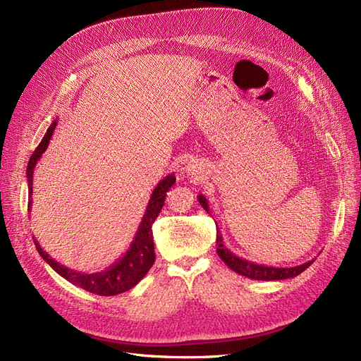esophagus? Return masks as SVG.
I'll return each mask as SVG.
<instances>
[{
    "label": "esophagus",
    "instance_id": "esophagus-1",
    "mask_svg": "<svg viewBox=\"0 0 361 361\" xmlns=\"http://www.w3.org/2000/svg\"><path fill=\"white\" fill-rule=\"evenodd\" d=\"M187 173H188V176H191V178H200V174H202V167H199V164H188L187 166Z\"/></svg>",
    "mask_w": 361,
    "mask_h": 361
}]
</instances>
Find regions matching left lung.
Returning <instances> with one entry per match:
<instances>
[{"label": "left lung", "instance_id": "left-lung-1", "mask_svg": "<svg viewBox=\"0 0 361 361\" xmlns=\"http://www.w3.org/2000/svg\"><path fill=\"white\" fill-rule=\"evenodd\" d=\"M199 203L202 204L203 209L209 214V204H207V200L203 194L199 195ZM216 253L218 256L221 257V260L224 264L231 268L232 271L238 272V274L245 276L248 279L253 280H265V281H271V280H285V279H292L297 277L298 274L304 269H307L313 260L305 262L302 265L298 267H292V268H276V267H267V265H259L255 264V262H250L247 259L239 257L236 255H233L231 250H228L224 244H223V236L220 233V231L216 228Z\"/></svg>", "mask_w": 361, "mask_h": 361}]
</instances>
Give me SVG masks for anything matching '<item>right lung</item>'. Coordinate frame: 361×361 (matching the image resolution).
<instances>
[{
	"label": "right lung",
	"instance_id": "right-lung-1",
	"mask_svg": "<svg viewBox=\"0 0 361 361\" xmlns=\"http://www.w3.org/2000/svg\"><path fill=\"white\" fill-rule=\"evenodd\" d=\"M56 126H57V120H54L51 126L48 128L47 134L43 135L37 149L32 152V155L28 161L27 180H28V194H30V209H31V194H32V173H35L36 164L43 155V152L48 149L49 140L52 137V133L54 129H56ZM174 182H176V178H174V174L171 173L157 185V188L150 195L149 204L146 207L143 220H141L138 226L134 241L130 243V247L128 248L126 253L110 268H106L101 272H93V274H84V272L69 269L68 267H64L59 264V262L54 260L47 251H43L39 243L35 239L39 255L63 279H66L68 281L73 283L75 286H80L92 293L102 295V297H111V295L123 293L129 289H133L137 283L147 274L149 269L155 262V247H154V233H152V224L155 223L157 216L159 215L164 202H166L167 191L171 188V185Z\"/></svg>",
	"mask_w": 361,
	"mask_h": 361
}]
</instances>
